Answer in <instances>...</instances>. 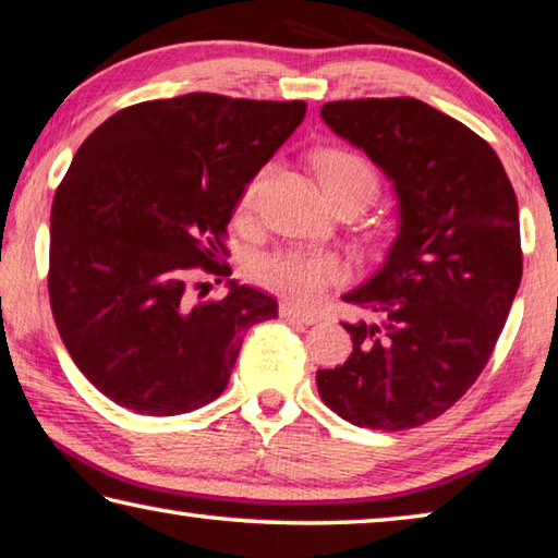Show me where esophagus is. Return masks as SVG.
Returning <instances> with one entry per match:
<instances>
[{
	"label": "esophagus",
	"instance_id": "1",
	"mask_svg": "<svg viewBox=\"0 0 558 558\" xmlns=\"http://www.w3.org/2000/svg\"><path fill=\"white\" fill-rule=\"evenodd\" d=\"M280 317L288 319V323H302V325H315L317 323V315L305 313V310L290 305V302L280 305Z\"/></svg>",
	"mask_w": 558,
	"mask_h": 558
}]
</instances>
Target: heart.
<instances>
[{
	"label": "heart",
	"mask_w": 558,
	"mask_h": 558,
	"mask_svg": "<svg viewBox=\"0 0 558 558\" xmlns=\"http://www.w3.org/2000/svg\"><path fill=\"white\" fill-rule=\"evenodd\" d=\"M315 172L323 184L329 202L356 196V199L372 202L379 194V174L372 162L359 153L344 147H327L315 155ZM266 169L251 179L241 196V209L251 211L256 204L263 182H266ZM256 278L270 290L280 292L302 305L315 302L327 288L337 286L347 278V263L325 251H278L263 256L253 266Z\"/></svg>",
	"instance_id": "1"
}]
</instances>
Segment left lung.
Here are the masks:
<instances>
[{
  "mask_svg": "<svg viewBox=\"0 0 558 558\" xmlns=\"http://www.w3.org/2000/svg\"><path fill=\"white\" fill-rule=\"evenodd\" d=\"M319 116L391 179L399 231L342 295L379 323H342L354 349L317 372V391L359 428L423 426L475 384L507 323L522 280L514 189L483 137L423 100H335Z\"/></svg>",
  "mask_w": 558,
  "mask_h": 558,
  "instance_id": "obj_1",
  "label": "left lung"
}]
</instances>
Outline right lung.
I'll return each instance as SVG.
<instances>
[{"label":"right lung","instance_id":"1","mask_svg":"<svg viewBox=\"0 0 558 558\" xmlns=\"http://www.w3.org/2000/svg\"><path fill=\"white\" fill-rule=\"evenodd\" d=\"M305 110L186 93L116 112L78 147L51 206L49 300L75 366L110 401L202 409L223 393L243 335L278 317L256 288L229 280L223 298L194 302L186 280L231 276L226 226Z\"/></svg>","mask_w":558,"mask_h":558}]
</instances>
